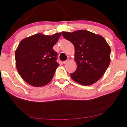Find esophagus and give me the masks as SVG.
<instances>
[{
  "instance_id": "obj_1",
  "label": "esophagus",
  "mask_w": 127,
  "mask_h": 127,
  "mask_svg": "<svg viewBox=\"0 0 127 127\" xmlns=\"http://www.w3.org/2000/svg\"><path fill=\"white\" fill-rule=\"evenodd\" d=\"M69 61V60H67L66 61H64L63 62V63H64V64H67Z\"/></svg>"
}]
</instances>
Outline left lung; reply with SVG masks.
I'll list each match as a JSON object with an SVG mask.
<instances>
[{
    "instance_id": "1",
    "label": "left lung",
    "mask_w": 127,
    "mask_h": 127,
    "mask_svg": "<svg viewBox=\"0 0 127 127\" xmlns=\"http://www.w3.org/2000/svg\"><path fill=\"white\" fill-rule=\"evenodd\" d=\"M64 38L74 46L76 71L72 79L80 84L90 86L103 75L110 62V47L100 35L86 30L62 32Z\"/></svg>"
}]
</instances>
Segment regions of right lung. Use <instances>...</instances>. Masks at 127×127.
Wrapping results in <instances>:
<instances>
[{
    "instance_id": "add662e5",
    "label": "right lung",
    "mask_w": 127,
    "mask_h": 127,
    "mask_svg": "<svg viewBox=\"0 0 127 127\" xmlns=\"http://www.w3.org/2000/svg\"><path fill=\"white\" fill-rule=\"evenodd\" d=\"M61 33L53 35L34 34L19 43L15 53V65L21 77L28 84L41 87L53 79L59 64L53 46Z\"/></svg>"
}]
</instances>
